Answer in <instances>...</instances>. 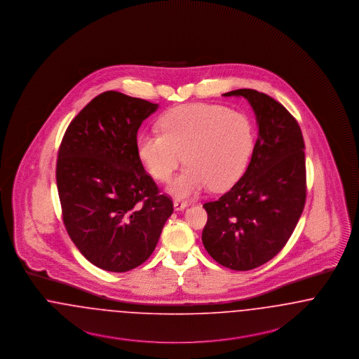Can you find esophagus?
Listing matches in <instances>:
<instances>
[{"label": "esophagus", "mask_w": 359, "mask_h": 359, "mask_svg": "<svg viewBox=\"0 0 359 359\" xmlns=\"http://www.w3.org/2000/svg\"><path fill=\"white\" fill-rule=\"evenodd\" d=\"M187 206V203L185 201H180V200H175L174 201V209L175 210H184Z\"/></svg>", "instance_id": "34e87169"}]
</instances>
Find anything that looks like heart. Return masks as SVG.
Masks as SVG:
<instances>
[{"mask_svg":"<svg viewBox=\"0 0 359 359\" xmlns=\"http://www.w3.org/2000/svg\"><path fill=\"white\" fill-rule=\"evenodd\" d=\"M161 134H144L137 151L146 170L159 182H169L187 163L170 187L177 197H191L206 187L224 190L243 175L253 150V125L236 109L216 104H187L165 112Z\"/></svg>","mask_w":359,"mask_h":359,"instance_id":"1","label":"heart"}]
</instances>
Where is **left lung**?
Here are the masks:
<instances>
[{
  "label": "left lung",
  "instance_id": "left-lung-1",
  "mask_svg": "<svg viewBox=\"0 0 359 359\" xmlns=\"http://www.w3.org/2000/svg\"><path fill=\"white\" fill-rule=\"evenodd\" d=\"M259 135L244 175L217 201L203 203L205 250L233 271H250L275 257L294 232L306 203L304 140L297 119L271 96L243 88Z\"/></svg>",
  "mask_w": 359,
  "mask_h": 359
}]
</instances>
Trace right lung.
I'll return each instance as SVG.
<instances>
[{"mask_svg":"<svg viewBox=\"0 0 359 359\" xmlns=\"http://www.w3.org/2000/svg\"><path fill=\"white\" fill-rule=\"evenodd\" d=\"M158 104L107 91L69 123L56 182L71 240L93 264L127 272L156 250L172 201L144 172L137 151L142 122Z\"/></svg>","mask_w":359,"mask_h":359,"instance_id":"1","label":"right lung"}]
</instances>
